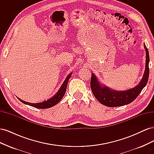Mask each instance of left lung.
I'll list each match as a JSON object with an SVG mask.
<instances>
[{"label":"left lung","mask_w":154,"mask_h":154,"mask_svg":"<svg viewBox=\"0 0 154 154\" xmlns=\"http://www.w3.org/2000/svg\"><path fill=\"white\" fill-rule=\"evenodd\" d=\"M144 48L146 51V63L144 74L140 82L134 88L127 91H114L101 84L94 74L92 73L91 80V88L93 94L101 104L109 107H116L128 105L136 98L140 94L143 88L146 86L149 77L150 62L149 53L145 44Z\"/></svg>","instance_id":"obj_1"}]
</instances>
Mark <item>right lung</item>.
I'll return each instance as SVG.
<instances>
[{"instance_id": "add662e5", "label": "right lung", "mask_w": 154, "mask_h": 154, "mask_svg": "<svg viewBox=\"0 0 154 154\" xmlns=\"http://www.w3.org/2000/svg\"><path fill=\"white\" fill-rule=\"evenodd\" d=\"M72 72H71L69 74H68L66 78V80H65L64 82H63L62 85L59 88L58 92L56 93V94L53 97H51V98H49L48 100H45L42 102H40V103H29V102L25 101H23L21 99L18 98V97H17L18 99L21 102H22L23 103L35 107V108H37V109H44L51 108V107H52V106L57 105L58 103H59L60 100L62 99V97L65 95V93H66V88H67L68 82H69L70 78H71L72 76Z\"/></svg>"}]
</instances>
